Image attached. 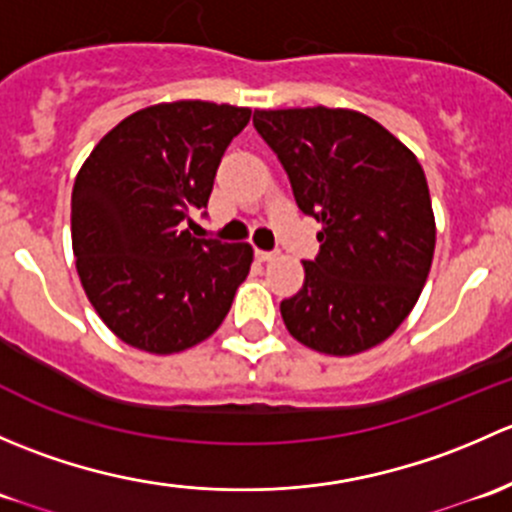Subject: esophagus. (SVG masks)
I'll use <instances>...</instances> for the list:
<instances>
[{
  "mask_svg": "<svg viewBox=\"0 0 512 512\" xmlns=\"http://www.w3.org/2000/svg\"><path fill=\"white\" fill-rule=\"evenodd\" d=\"M255 257L260 262H270V260H275L277 252L275 250H255Z\"/></svg>",
  "mask_w": 512,
  "mask_h": 512,
  "instance_id": "esophagus-1",
  "label": "esophagus"
}]
</instances>
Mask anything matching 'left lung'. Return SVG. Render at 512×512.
Instances as JSON below:
<instances>
[{
    "label": "left lung",
    "instance_id": "left-lung-1",
    "mask_svg": "<svg viewBox=\"0 0 512 512\" xmlns=\"http://www.w3.org/2000/svg\"><path fill=\"white\" fill-rule=\"evenodd\" d=\"M304 215L322 223L304 285L282 299L289 334L322 354L376 347L409 317L436 247L431 195L414 153L344 108L255 111Z\"/></svg>",
    "mask_w": 512,
    "mask_h": 512
}]
</instances>
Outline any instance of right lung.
<instances>
[{"mask_svg":"<svg viewBox=\"0 0 512 512\" xmlns=\"http://www.w3.org/2000/svg\"><path fill=\"white\" fill-rule=\"evenodd\" d=\"M250 108L175 101L123 118L81 165L71 240L86 297L131 347L173 354L223 324L252 265L247 242L193 237Z\"/></svg>","mask_w":512,"mask_h":512,"instance_id":"add662e5","label":"right lung"}]
</instances>
